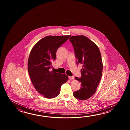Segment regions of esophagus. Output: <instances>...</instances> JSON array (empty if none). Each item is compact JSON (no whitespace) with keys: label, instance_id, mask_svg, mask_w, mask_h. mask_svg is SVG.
I'll list each match as a JSON object with an SVG mask.
<instances>
[{"label":"esophagus","instance_id":"esophagus-1","mask_svg":"<svg viewBox=\"0 0 130 130\" xmlns=\"http://www.w3.org/2000/svg\"><path fill=\"white\" fill-rule=\"evenodd\" d=\"M69 78L70 79H74V76H69Z\"/></svg>","mask_w":130,"mask_h":130}]
</instances>
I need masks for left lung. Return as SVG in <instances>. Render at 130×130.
Listing matches in <instances>:
<instances>
[{
  "mask_svg": "<svg viewBox=\"0 0 130 130\" xmlns=\"http://www.w3.org/2000/svg\"><path fill=\"white\" fill-rule=\"evenodd\" d=\"M69 40L74 49L77 64H81V77H75L81 83V87L73 92L74 97L80 100H87L97 90L102 74L103 63L97 44L86 36H72Z\"/></svg>",
  "mask_w": 130,
  "mask_h": 130,
  "instance_id": "obj_1",
  "label": "left lung"
}]
</instances>
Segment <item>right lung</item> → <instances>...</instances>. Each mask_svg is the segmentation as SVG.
<instances>
[{"mask_svg":"<svg viewBox=\"0 0 130 130\" xmlns=\"http://www.w3.org/2000/svg\"><path fill=\"white\" fill-rule=\"evenodd\" d=\"M71 35L47 36L39 40L30 51L28 71L35 88L47 99L58 96L62 84L68 80L66 74L51 71L59 47Z\"/></svg>","mask_w":130,"mask_h":130,"instance_id":"right-lung-1","label":"right lung"}]
</instances>
